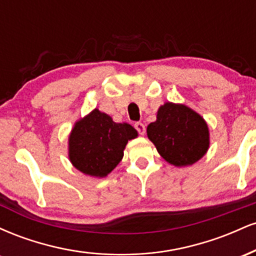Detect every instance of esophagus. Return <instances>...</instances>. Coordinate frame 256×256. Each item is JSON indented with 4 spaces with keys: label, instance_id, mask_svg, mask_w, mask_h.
<instances>
[{
    "label": "esophagus",
    "instance_id": "esophagus-1",
    "mask_svg": "<svg viewBox=\"0 0 256 256\" xmlns=\"http://www.w3.org/2000/svg\"><path fill=\"white\" fill-rule=\"evenodd\" d=\"M134 128H136L138 134H142V136L146 134V125L142 124V122H136V124H134Z\"/></svg>",
    "mask_w": 256,
    "mask_h": 256
}]
</instances>
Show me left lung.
<instances>
[{
    "label": "left lung",
    "mask_w": 256,
    "mask_h": 256,
    "mask_svg": "<svg viewBox=\"0 0 256 256\" xmlns=\"http://www.w3.org/2000/svg\"><path fill=\"white\" fill-rule=\"evenodd\" d=\"M158 154L173 166H190L210 148V130L204 119L185 104L166 102L156 120L146 128Z\"/></svg>",
    "instance_id": "1"
}]
</instances>
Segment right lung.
Masks as SVG:
<instances>
[{"instance_id": "obj_1", "label": "right lung", "mask_w": 256, "mask_h": 256, "mask_svg": "<svg viewBox=\"0 0 256 256\" xmlns=\"http://www.w3.org/2000/svg\"><path fill=\"white\" fill-rule=\"evenodd\" d=\"M137 131L126 122H114L98 108L78 120L68 137L72 165L91 177H106L124 156V149Z\"/></svg>"}]
</instances>
